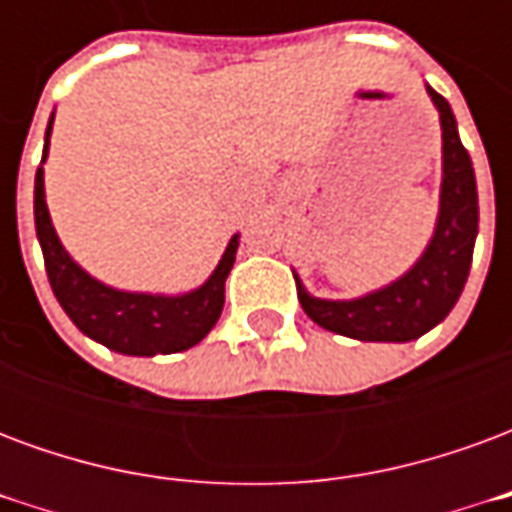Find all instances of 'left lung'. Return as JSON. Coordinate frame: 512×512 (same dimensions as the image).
Listing matches in <instances>:
<instances>
[{
  "label": "left lung",
  "instance_id": "8db88e82",
  "mask_svg": "<svg viewBox=\"0 0 512 512\" xmlns=\"http://www.w3.org/2000/svg\"><path fill=\"white\" fill-rule=\"evenodd\" d=\"M441 120V202L436 233L414 268L392 285L373 290L362 299L329 301L310 296L301 279L296 290L304 312L326 332L354 337L362 343H408L439 326L455 301L472 266L477 238V183L472 158L455 126L450 104L428 87Z\"/></svg>",
  "mask_w": 512,
  "mask_h": 512
}]
</instances>
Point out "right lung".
<instances>
[{
    "label": "right lung",
    "instance_id": "1",
    "mask_svg": "<svg viewBox=\"0 0 512 512\" xmlns=\"http://www.w3.org/2000/svg\"><path fill=\"white\" fill-rule=\"evenodd\" d=\"M54 120V115H51ZM51 120L43 142V161L49 156ZM40 161V164H43ZM35 230H38L43 263L49 274L51 290L76 323V329L109 351L126 356L178 354L197 345L211 332L224 307V279L235 263L238 235L230 238L219 266L213 268L205 285L183 296H153V293H128L115 290L90 277L73 260L54 233L46 191H43V167L35 175Z\"/></svg>",
    "mask_w": 512,
    "mask_h": 512
}]
</instances>
